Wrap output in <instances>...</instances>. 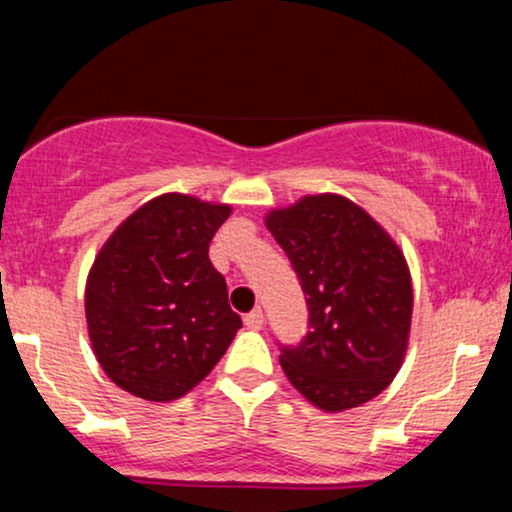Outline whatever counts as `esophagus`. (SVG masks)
I'll use <instances>...</instances> for the list:
<instances>
[{
    "label": "esophagus",
    "mask_w": 512,
    "mask_h": 512,
    "mask_svg": "<svg viewBox=\"0 0 512 512\" xmlns=\"http://www.w3.org/2000/svg\"><path fill=\"white\" fill-rule=\"evenodd\" d=\"M245 327H248V330H260V327L264 325V317H262V310L260 308H255L252 310V313H248L245 315Z\"/></svg>",
    "instance_id": "34e87169"
}]
</instances>
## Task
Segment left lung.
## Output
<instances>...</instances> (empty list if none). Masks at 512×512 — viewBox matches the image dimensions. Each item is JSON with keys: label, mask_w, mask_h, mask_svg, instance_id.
Returning <instances> with one entry per match:
<instances>
[{"label": "left lung", "mask_w": 512, "mask_h": 512, "mask_svg": "<svg viewBox=\"0 0 512 512\" xmlns=\"http://www.w3.org/2000/svg\"><path fill=\"white\" fill-rule=\"evenodd\" d=\"M308 303V334L281 349L286 378L317 409L378 397L402 368L414 291L402 250L342 195H308L267 214Z\"/></svg>", "instance_id": "8db88e82"}]
</instances>
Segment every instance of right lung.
Masks as SVG:
<instances>
[{
	"instance_id": "right-lung-1",
	"label": "right lung",
	"mask_w": 512,
	"mask_h": 512,
	"mask_svg": "<svg viewBox=\"0 0 512 512\" xmlns=\"http://www.w3.org/2000/svg\"><path fill=\"white\" fill-rule=\"evenodd\" d=\"M231 216L168 192L105 240L86 279L88 337L117 387L149 402L180 399L202 383L243 327L209 243Z\"/></svg>"
}]
</instances>
